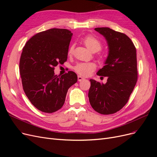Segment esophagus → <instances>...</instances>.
Instances as JSON below:
<instances>
[{"instance_id": "esophagus-1", "label": "esophagus", "mask_w": 157, "mask_h": 157, "mask_svg": "<svg viewBox=\"0 0 157 157\" xmlns=\"http://www.w3.org/2000/svg\"><path fill=\"white\" fill-rule=\"evenodd\" d=\"M84 80V78H83V77H82L81 76H78V80L79 82H80V81H82V80Z\"/></svg>"}]
</instances>
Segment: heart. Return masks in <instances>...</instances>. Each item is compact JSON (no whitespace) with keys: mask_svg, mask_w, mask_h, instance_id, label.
I'll return each mask as SVG.
<instances>
[{"mask_svg":"<svg viewBox=\"0 0 157 157\" xmlns=\"http://www.w3.org/2000/svg\"><path fill=\"white\" fill-rule=\"evenodd\" d=\"M83 43L86 45L87 48L93 52H96L100 50L102 48V43L97 37L92 35L85 36L82 39ZM74 50L73 45H71L68 50V54H72ZM98 58L99 59H102L103 56L99 54ZM74 70L78 75L83 77H88L91 75L96 69V65L92 62H82L78 63L73 67Z\"/></svg>","mask_w":157,"mask_h":157,"instance_id":"obj_1","label":"heart"}]
</instances>
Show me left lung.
Returning <instances> with one entry per match:
<instances>
[{
	"mask_svg": "<svg viewBox=\"0 0 157 157\" xmlns=\"http://www.w3.org/2000/svg\"><path fill=\"white\" fill-rule=\"evenodd\" d=\"M105 36L109 55L99 76L107 77L106 84L90 79V103L96 112L111 115L120 111L127 103L137 80L136 48L124 33L109 27L94 29Z\"/></svg>",
	"mask_w": 157,
	"mask_h": 157,
	"instance_id": "8db88e82",
	"label": "left lung"
}]
</instances>
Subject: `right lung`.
Returning a JSON list of instances; mask_svg holds the SVG:
<instances>
[{
    "mask_svg": "<svg viewBox=\"0 0 157 157\" xmlns=\"http://www.w3.org/2000/svg\"><path fill=\"white\" fill-rule=\"evenodd\" d=\"M73 33L65 29H50L33 36L23 48L20 73L23 89L39 111L52 113L60 109L68 89L77 82L73 71L57 76L56 66L67 59Z\"/></svg>",
    "mask_w": 157,
    "mask_h": 157,
    "instance_id": "add662e5",
    "label": "right lung"
}]
</instances>
